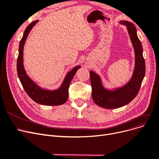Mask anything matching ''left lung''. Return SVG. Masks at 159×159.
I'll return each instance as SVG.
<instances>
[{
  "label": "left lung",
  "mask_w": 159,
  "mask_h": 159,
  "mask_svg": "<svg viewBox=\"0 0 159 159\" xmlns=\"http://www.w3.org/2000/svg\"><path fill=\"white\" fill-rule=\"evenodd\" d=\"M120 23L127 26L134 49L135 66L132 78L123 87L108 90L103 87L99 76L92 71H89L93 100L97 105L108 109L118 108L132 101L139 92L146 73L142 46L138 38L135 26L127 20H121Z\"/></svg>",
  "instance_id": "8db88e82"
}]
</instances>
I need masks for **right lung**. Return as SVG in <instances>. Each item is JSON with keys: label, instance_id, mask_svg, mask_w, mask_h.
Instances as JSON below:
<instances>
[{"label": "right lung", "instance_id": "1", "mask_svg": "<svg viewBox=\"0 0 159 159\" xmlns=\"http://www.w3.org/2000/svg\"><path fill=\"white\" fill-rule=\"evenodd\" d=\"M38 22V20L32 22L25 29L19 47V55L17 61V71L19 79L26 93L30 98L39 104L47 106H58L65 103L69 95L68 89L73 76L80 67L76 66L68 72L61 86L56 90L44 89L38 86L28 75H26L23 66V48L26 39L33 26Z\"/></svg>", "mask_w": 159, "mask_h": 159}]
</instances>
